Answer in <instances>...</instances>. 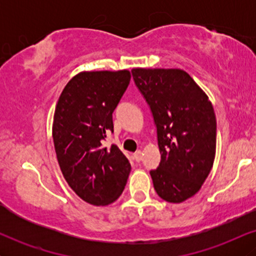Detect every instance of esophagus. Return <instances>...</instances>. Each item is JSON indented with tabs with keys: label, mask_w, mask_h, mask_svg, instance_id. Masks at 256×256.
Returning <instances> with one entry per match:
<instances>
[{
	"label": "esophagus",
	"mask_w": 256,
	"mask_h": 256,
	"mask_svg": "<svg viewBox=\"0 0 256 256\" xmlns=\"http://www.w3.org/2000/svg\"><path fill=\"white\" fill-rule=\"evenodd\" d=\"M142 158H143V152H140V150H137V152L134 154V158L137 161V162H140V161L142 160Z\"/></svg>",
	"instance_id": "34e87169"
}]
</instances>
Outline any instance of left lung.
I'll return each mask as SVG.
<instances>
[{"label": "left lung", "instance_id": "left-lung-1", "mask_svg": "<svg viewBox=\"0 0 256 256\" xmlns=\"http://www.w3.org/2000/svg\"><path fill=\"white\" fill-rule=\"evenodd\" d=\"M150 108L161 161L150 176L155 192L180 204L201 189L216 156V120L204 90L183 70L134 68Z\"/></svg>", "mask_w": 256, "mask_h": 256}]
</instances>
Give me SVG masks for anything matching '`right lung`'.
<instances>
[{
  "label": "right lung",
  "mask_w": 256,
  "mask_h": 256,
  "mask_svg": "<svg viewBox=\"0 0 256 256\" xmlns=\"http://www.w3.org/2000/svg\"><path fill=\"white\" fill-rule=\"evenodd\" d=\"M130 79L126 70L80 72L64 86L55 108L52 140L61 172L90 204L116 201L130 174V162L118 146H104Z\"/></svg>",
  "instance_id": "obj_1"
}]
</instances>
